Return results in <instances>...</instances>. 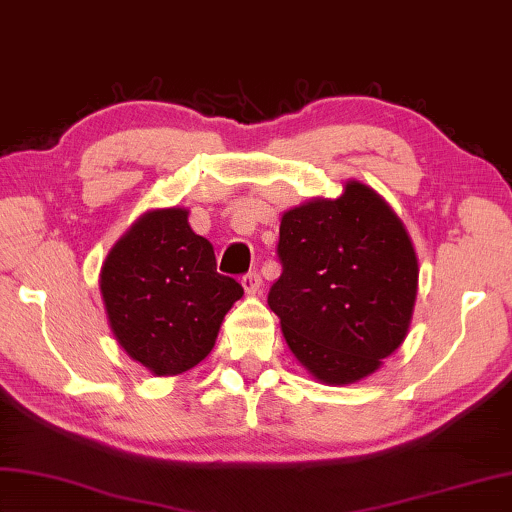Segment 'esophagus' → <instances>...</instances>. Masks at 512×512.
I'll return each instance as SVG.
<instances>
[{
    "label": "esophagus",
    "mask_w": 512,
    "mask_h": 512,
    "mask_svg": "<svg viewBox=\"0 0 512 512\" xmlns=\"http://www.w3.org/2000/svg\"><path fill=\"white\" fill-rule=\"evenodd\" d=\"M240 283H242V288H245L247 294H256L258 288H261V276H258L256 272H249V274L242 276Z\"/></svg>",
    "instance_id": "34e87169"
}]
</instances>
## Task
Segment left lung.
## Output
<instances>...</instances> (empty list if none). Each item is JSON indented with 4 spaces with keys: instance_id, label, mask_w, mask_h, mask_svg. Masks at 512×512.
Instances as JSON below:
<instances>
[{
    "instance_id": "obj_1",
    "label": "left lung",
    "mask_w": 512,
    "mask_h": 512,
    "mask_svg": "<svg viewBox=\"0 0 512 512\" xmlns=\"http://www.w3.org/2000/svg\"><path fill=\"white\" fill-rule=\"evenodd\" d=\"M283 272L267 303L294 357L326 384L375 373L405 342L418 258L405 224L362 182L285 211Z\"/></svg>"
}]
</instances>
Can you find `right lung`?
<instances>
[{"label": "right lung", "mask_w": 512, "mask_h": 512, "mask_svg": "<svg viewBox=\"0 0 512 512\" xmlns=\"http://www.w3.org/2000/svg\"><path fill=\"white\" fill-rule=\"evenodd\" d=\"M98 285L116 342L155 375L200 364L242 297V285L218 274L213 245L177 206L143 213L110 249Z\"/></svg>", "instance_id": "add662e5"}]
</instances>
